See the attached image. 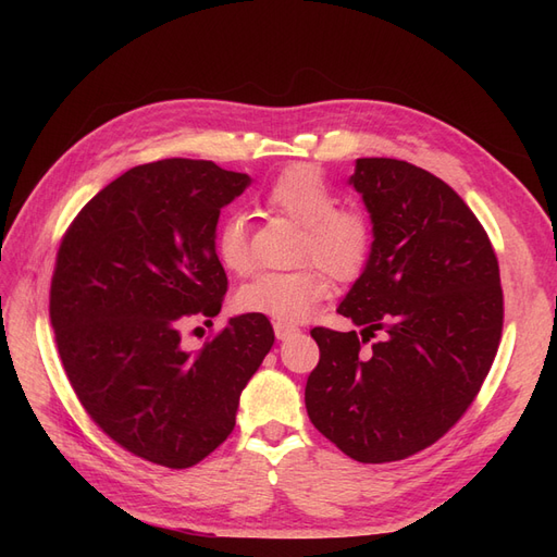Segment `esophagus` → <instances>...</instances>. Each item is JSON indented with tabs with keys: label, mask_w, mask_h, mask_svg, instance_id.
<instances>
[{
	"label": "esophagus",
	"mask_w": 557,
	"mask_h": 557,
	"mask_svg": "<svg viewBox=\"0 0 557 557\" xmlns=\"http://www.w3.org/2000/svg\"><path fill=\"white\" fill-rule=\"evenodd\" d=\"M297 332H299V327H295V325H288V323H274V334H276V339H281V342L290 339V336H295Z\"/></svg>",
	"instance_id": "obj_1"
}]
</instances>
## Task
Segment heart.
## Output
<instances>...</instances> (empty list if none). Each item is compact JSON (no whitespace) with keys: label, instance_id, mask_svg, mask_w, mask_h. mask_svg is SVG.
I'll use <instances>...</instances> for the list:
<instances>
[{"label":"heart","instance_id":"b5f03b06","mask_svg":"<svg viewBox=\"0 0 557 557\" xmlns=\"http://www.w3.org/2000/svg\"><path fill=\"white\" fill-rule=\"evenodd\" d=\"M267 207L305 227L299 260H315L336 278H352L372 250V227L356 209H336V197L325 178L309 164L281 172L264 193ZM215 256L234 274L252 267L246 215L232 211L215 232ZM330 295V278L315 264L295 272H262L246 281L234 295L246 313L267 315L278 323H299Z\"/></svg>","mask_w":557,"mask_h":557}]
</instances>
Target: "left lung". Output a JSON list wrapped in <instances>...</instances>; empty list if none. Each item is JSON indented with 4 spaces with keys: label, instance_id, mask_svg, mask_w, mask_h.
<instances>
[{
    "label": "left lung",
    "instance_id": "obj_1",
    "mask_svg": "<svg viewBox=\"0 0 557 557\" xmlns=\"http://www.w3.org/2000/svg\"><path fill=\"white\" fill-rule=\"evenodd\" d=\"M372 250L336 307L360 334L313 327L311 423L358 462H393L444 436L474 401L502 336L495 250L453 188L416 164L360 158L348 178ZM376 331L382 339L369 349Z\"/></svg>",
    "mask_w": 557,
    "mask_h": 557
}]
</instances>
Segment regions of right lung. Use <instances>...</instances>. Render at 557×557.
Listing matches in <instances>:
<instances>
[{
    "instance_id": "obj_1",
    "label": "right lung",
    "mask_w": 557,
    "mask_h": 557,
    "mask_svg": "<svg viewBox=\"0 0 557 557\" xmlns=\"http://www.w3.org/2000/svg\"><path fill=\"white\" fill-rule=\"evenodd\" d=\"M248 185L211 160L139 164L99 190L62 239L50 323L66 379L95 423L148 462L185 469L221 446L274 346L258 313L230 318L197 352L181 344L195 318L221 313L218 215Z\"/></svg>"
}]
</instances>
